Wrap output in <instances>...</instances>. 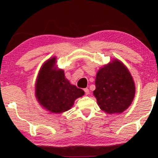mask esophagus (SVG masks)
Listing matches in <instances>:
<instances>
[{
    "instance_id": "34e87169",
    "label": "esophagus",
    "mask_w": 158,
    "mask_h": 158,
    "mask_svg": "<svg viewBox=\"0 0 158 158\" xmlns=\"http://www.w3.org/2000/svg\"><path fill=\"white\" fill-rule=\"evenodd\" d=\"M84 91H85L86 95H88V94H89V93H90V90H88V88H85V89H84Z\"/></svg>"
}]
</instances>
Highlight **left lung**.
<instances>
[{"mask_svg": "<svg viewBox=\"0 0 158 158\" xmlns=\"http://www.w3.org/2000/svg\"><path fill=\"white\" fill-rule=\"evenodd\" d=\"M94 95L102 111L109 114H121L128 109L135 95V84L130 73L119 60L99 69Z\"/></svg>", "mask_w": 158, "mask_h": 158, "instance_id": "left-lung-1", "label": "left lung"}]
</instances>
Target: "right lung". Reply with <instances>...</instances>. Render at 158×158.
Masks as SVG:
<instances>
[{
    "label": "right lung",
    "instance_id": "right-lung-1",
    "mask_svg": "<svg viewBox=\"0 0 158 158\" xmlns=\"http://www.w3.org/2000/svg\"><path fill=\"white\" fill-rule=\"evenodd\" d=\"M56 59L52 57L42 64L36 81L35 96L50 113L61 114L70 109L75 99L85 93L65 78L64 70L56 66Z\"/></svg>",
    "mask_w": 158,
    "mask_h": 158
}]
</instances>
